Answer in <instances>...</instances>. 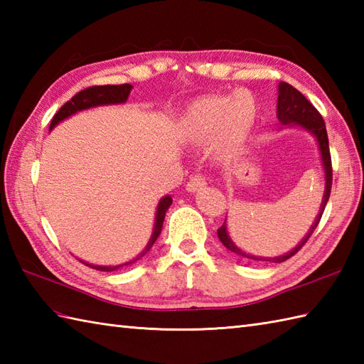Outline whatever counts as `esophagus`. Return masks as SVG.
<instances>
[{
	"label": "esophagus",
	"instance_id": "1",
	"mask_svg": "<svg viewBox=\"0 0 364 364\" xmlns=\"http://www.w3.org/2000/svg\"><path fill=\"white\" fill-rule=\"evenodd\" d=\"M203 188H206V180H205L202 175L192 176L191 180L188 181V184H186V191L188 192H198V191H202Z\"/></svg>",
	"mask_w": 364,
	"mask_h": 364
}]
</instances>
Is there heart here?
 Returning a JSON list of instances; mask_svg holds the SVG:
<instances>
[{"label": "heart", "instance_id": "obj_1", "mask_svg": "<svg viewBox=\"0 0 364 364\" xmlns=\"http://www.w3.org/2000/svg\"><path fill=\"white\" fill-rule=\"evenodd\" d=\"M258 103L250 92L208 95L192 102L178 120L176 134L188 145L213 141L218 156L241 150L258 122Z\"/></svg>", "mask_w": 364, "mask_h": 364}]
</instances>
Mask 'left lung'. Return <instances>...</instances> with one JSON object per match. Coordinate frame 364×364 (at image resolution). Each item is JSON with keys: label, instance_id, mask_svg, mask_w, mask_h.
Here are the masks:
<instances>
[{"label": "left lung", "instance_id": "obj_1", "mask_svg": "<svg viewBox=\"0 0 364 364\" xmlns=\"http://www.w3.org/2000/svg\"><path fill=\"white\" fill-rule=\"evenodd\" d=\"M278 97H277V117L278 122L282 123L283 128H300L306 131L308 134L314 137L316 144H318L319 149V156L322 162V170H323V196H322V202L319 213L316 215V219L313 222V225L308 230V233L301 237V241L294 247L292 250L286 252L284 255H280V257H257V255L247 253L242 249L233 242V239L228 235V228H227V219L223 222V225L218 230V236L220 239V242L227 247L230 252H233L235 255L241 258L247 259H253V261H270V262H283L286 259H289L294 257L301 247L305 245V242L310 239L313 235V231L318 227V223L322 218V213L326 210V205L328 202L330 197V191H331V175H333V170H331V159H330V150H328V137H327V129H326V123H323V119L321 117V114L316 111V107L308 102V100L300 94L297 89H294L291 84L288 82H280L278 84Z\"/></svg>", "mask_w": 364, "mask_h": 364}]
</instances>
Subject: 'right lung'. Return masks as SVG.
<instances>
[{
	"mask_svg": "<svg viewBox=\"0 0 364 364\" xmlns=\"http://www.w3.org/2000/svg\"><path fill=\"white\" fill-rule=\"evenodd\" d=\"M131 89L133 86L131 84H117V86H94L89 89L81 90L80 94H76L70 102H67L54 115L51 123H50V131L56 128L60 122H64L67 119H70L72 115L87 111V109H94V107H100V106H114V105H123L127 103V100L131 94ZM172 205V197L170 196H164L162 197L158 206H156V213H154V223H153V231L151 236L149 239V242L144 247V250L141 253H137L133 259L122 262V264H114V266H100V264H92V262H87L84 259H80L82 264H86L92 269L102 270V272H114V270H119L123 267H128L131 264H134L136 261H139L141 258H144L146 253L150 252V249L153 247V244L156 242V239L162 230V223H164V218L166 213L168 210V206Z\"/></svg>",
	"mask_w": 364,
	"mask_h": 364,
	"instance_id": "right-lung-1",
	"label": "right lung"
}]
</instances>
